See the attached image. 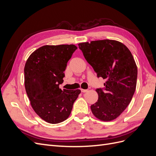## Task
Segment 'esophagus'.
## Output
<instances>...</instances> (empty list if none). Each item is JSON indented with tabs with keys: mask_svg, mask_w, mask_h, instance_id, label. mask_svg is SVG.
<instances>
[{
	"mask_svg": "<svg viewBox=\"0 0 156 156\" xmlns=\"http://www.w3.org/2000/svg\"><path fill=\"white\" fill-rule=\"evenodd\" d=\"M81 92H83V93L88 92V90H87V89H83V88H81Z\"/></svg>",
	"mask_w": 156,
	"mask_h": 156,
	"instance_id": "esophagus-1",
	"label": "esophagus"
}]
</instances>
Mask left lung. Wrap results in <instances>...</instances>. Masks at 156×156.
I'll list each match as a JSON object with an SVG mask.
<instances>
[{
	"label": "left lung",
	"mask_w": 156,
	"mask_h": 156,
	"mask_svg": "<svg viewBox=\"0 0 156 156\" xmlns=\"http://www.w3.org/2000/svg\"><path fill=\"white\" fill-rule=\"evenodd\" d=\"M78 45L97 76L106 80L104 90H96L98 100L90 106L92 114L101 121L116 119L129 104L136 88L137 67L133 55L124 44L113 40Z\"/></svg>",
	"instance_id": "obj_1"
}]
</instances>
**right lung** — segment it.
<instances>
[{"label": "right lung", "mask_w": 156, "mask_h": 156, "mask_svg": "<svg viewBox=\"0 0 156 156\" xmlns=\"http://www.w3.org/2000/svg\"><path fill=\"white\" fill-rule=\"evenodd\" d=\"M75 45H46L34 51L24 68L25 87L30 105L42 120L58 124L66 120L81 90L59 88Z\"/></svg>", "instance_id": "obj_1"}]
</instances>
